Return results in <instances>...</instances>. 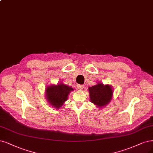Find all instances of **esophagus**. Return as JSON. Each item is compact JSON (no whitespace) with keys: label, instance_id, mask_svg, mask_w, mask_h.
Instances as JSON below:
<instances>
[{"label":"esophagus","instance_id":"34e87169","mask_svg":"<svg viewBox=\"0 0 153 153\" xmlns=\"http://www.w3.org/2000/svg\"><path fill=\"white\" fill-rule=\"evenodd\" d=\"M77 88L79 89V90H82L83 88V85H77Z\"/></svg>","mask_w":153,"mask_h":153}]
</instances>
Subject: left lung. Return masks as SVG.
<instances>
[{"label":"left lung","instance_id":"1","mask_svg":"<svg viewBox=\"0 0 153 153\" xmlns=\"http://www.w3.org/2000/svg\"><path fill=\"white\" fill-rule=\"evenodd\" d=\"M91 102L99 108H102L111 101L113 96V88L111 85H104L97 82L96 85L88 88Z\"/></svg>","mask_w":153,"mask_h":153}]
</instances>
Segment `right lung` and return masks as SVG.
<instances>
[{"instance_id": "add662e5", "label": "right lung", "mask_w": 153, "mask_h": 153, "mask_svg": "<svg viewBox=\"0 0 153 153\" xmlns=\"http://www.w3.org/2000/svg\"><path fill=\"white\" fill-rule=\"evenodd\" d=\"M73 91L71 87L60 82L57 85H48L45 88V96L50 106L56 109H59L66 101L70 93Z\"/></svg>"}]
</instances>
